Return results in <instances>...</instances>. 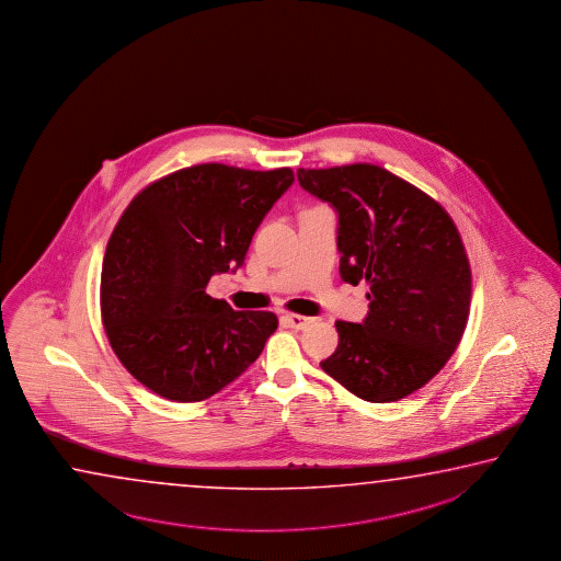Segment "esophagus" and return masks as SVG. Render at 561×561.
<instances>
[{
  "instance_id": "esophagus-1",
  "label": "esophagus",
  "mask_w": 561,
  "mask_h": 561,
  "mask_svg": "<svg viewBox=\"0 0 561 561\" xmlns=\"http://www.w3.org/2000/svg\"><path fill=\"white\" fill-rule=\"evenodd\" d=\"M283 320H285L290 328H295V330H305V328H308V325L313 322L312 318L300 316V313H285Z\"/></svg>"
}]
</instances>
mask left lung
Here are the masks:
<instances>
[{
    "label": "left lung",
    "instance_id": "obj_1",
    "mask_svg": "<svg viewBox=\"0 0 561 561\" xmlns=\"http://www.w3.org/2000/svg\"><path fill=\"white\" fill-rule=\"evenodd\" d=\"M296 176L340 216L343 280L369 285L367 318L335 322L337 350L320 367L359 399H404L444 369L466 332L471 266L456 224L426 192L377 164Z\"/></svg>",
    "mask_w": 561,
    "mask_h": 561
}]
</instances>
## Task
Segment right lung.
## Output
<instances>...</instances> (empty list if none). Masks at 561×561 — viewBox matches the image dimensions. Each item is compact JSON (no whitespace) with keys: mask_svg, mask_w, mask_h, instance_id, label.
<instances>
[{"mask_svg":"<svg viewBox=\"0 0 561 561\" xmlns=\"http://www.w3.org/2000/svg\"><path fill=\"white\" fill-rule=\"evenodd\" d=\"M293 182L288 167L204 162L151 182L125 208L105 249L102 322L117 359L154 394L209 399L263 352L275 313L236 312L206 286L243 263Z\"/></svg>","mask_w":561,"mask_h":561,"instance_id":"right-lung-1","label":"right lung"}]
</instances>
